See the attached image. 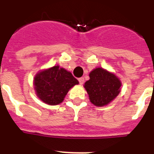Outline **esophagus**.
Masks as SVG:
<instances>
[{"mask_svg":"<svg viewBox=\"0 0 154 154\" xmlns=\"http://www.w3.org/2000/svg\"><path fill=\"white\" fill-rule=\"evenodd\" d=\"M78 81H79V83L81 84V85H83L84 82H85V79H84V77H80L79 79H78Z\"/></svg>","mask_w":154,"mask_h":154,"instance_id":"esophagus-1","label":"esophagus"}]
</instances>
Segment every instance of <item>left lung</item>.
<instances>
[{"label": "left lung", "mask_w": 154, "mask_h": 154, "mask_svg": "<svg viewBox=\"0 0 154 154\" xmlns=\"http://www.w3.org/2000/svg\"><path fill=\"white\" fill-rule=\"evenodd\" d=\"M90 79L85 84L90 101L98 107L107 105L120 92L121 82L113 73L97 68L89 73Z\"/></svg>", "instance_id": "obj_1"}]
</instances>
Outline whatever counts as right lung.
Wrapping results in <instances>:
<instances>
[{
	"label": "right lung",
	"instance_id": "right-lung-1",
	"mask_svg": "<svg viewBox=\"0 0 154 154\" xmlns=\"http://www.w3.org/2000/svg\"><path fill=\"white\" fill-rule=\"evenodd\" d=\"M78 83L70 72L58 66L41 71L34 81L38 97L50 105L62 103L69 90Z\"/></svg>",
	"mask_w": 154,
	"mask_h": 154
}]
</instances>
